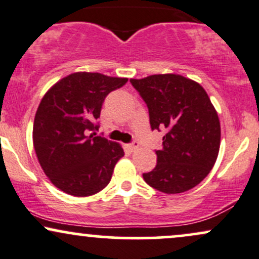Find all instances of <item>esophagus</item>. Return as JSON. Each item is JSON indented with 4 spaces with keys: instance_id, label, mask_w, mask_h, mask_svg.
<instances>
[{
    "instance_id": "esophagus-1",
    "label": "esophagus",
    "mask_w": 259,
    "mask_h": 259,
    "mask_svg": "<svg viewBox=\"0 0 259 259\" xmlns=\"http://www.w3.org/2000/svg\"><path fill=\"white\" fill-rule=\"evenodd\" d=\"M129 150L132 151V152H135V151H138L139 150V147H140V145H139V142H136V141H134L133 144H130L129 146Z\"/></svg>"
}]
</instances>
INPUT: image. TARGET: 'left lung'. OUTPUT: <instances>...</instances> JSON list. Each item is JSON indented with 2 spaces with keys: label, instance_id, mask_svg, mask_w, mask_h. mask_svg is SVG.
Returning <instances> with one entry per match:
<instances>
[{
  "label": "left lung",
  "instance_id": "left-lung-1",
  "mask_svg": "<svg viewBox=\"0 0 259 259\" xmlns=\"http://www.w3.org/2000/svg\"><path fill=\"white\" fill-rule=\"evenodd\" d=\"M130 82L146 102L152 130H165L157 165L142 177L164 194L189 191L209 174L221 147V121L209 96L197 81L179 74Z\"/></svg>",
  "mask_w": 259,
  "mask_h": 259
}]
</instances>
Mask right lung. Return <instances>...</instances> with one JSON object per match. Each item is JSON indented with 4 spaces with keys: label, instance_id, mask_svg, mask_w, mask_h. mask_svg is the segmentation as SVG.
Listing matches in <instances>:
<instances>
[{
    "label": "right lung",
    "instance_id": "right-lung-1",
    "mask_svg": "<svg viewBox=\"0 0 259 259\" xmlns=\"http://www.w3.org/2000/svg\"><path fill=\"white\" fill-rule=\"evenodd\" d=\"M127 78L76 72L58 80L44 95L35 114L32 142L50 181L76 197L100 192L111 181L124 151L118 142L95 136L96 119L109 92Z\"/></svg>",
    "mask_w": 259,
    "mask_h": 259
}]
</instances>
